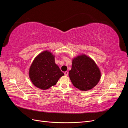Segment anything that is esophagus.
<instances>
[{
	"mask_svg": "<svg viewBox=\"0 0 128 128\" xmlns=\"http://www.w3.org/2000/svg\"><path fill=\"white\" fill-rule=\"evenodd\" d=\"M64 74L65 76H68V72H64Z\"/></svg>",
	"mask_w": 128,
	"mask_h": 128,
	"instance_id": "obj_1",
	"label": "esophagus"
}]
</instances>
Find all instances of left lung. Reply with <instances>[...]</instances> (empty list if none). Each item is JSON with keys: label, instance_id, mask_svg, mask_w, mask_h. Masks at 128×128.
I'll return each instance as SVG.
<instances>
[{"label": "left lung", "instance_id": "left-lung-1", "mask_svg": "<svg viewBox=\"0 0 128 128\" xmlns=\"http://www.w3.org/2000/svg\"><path fill=\"white\" fill-rule=\"evenodd\" d=\"M69 76L74 86L86 91L96 86L101 78V72L94 60L83 54L72 59Z\"/></svg>", "mask_w": 128, "mask_h": 128}]
</instances>
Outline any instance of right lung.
Wrapping results in <instances>:
<instances>
[{"instance_id": "right-lung-1", "label": "right lung", "mask_w": 128, "mask_h": 128, "mask_svg": "<svg viewBox=\"0 0 128 128\" xmlns=\"http://www.w3.org/2000/svg\"><path fill=\"white\" fill-rule=\"evenodd\" d=\"M64 75L55 63V56L48 51H44L34 58L31 64L29 76L36 87L46 90L54 86Z\"/></svg>"}]
</instances>
